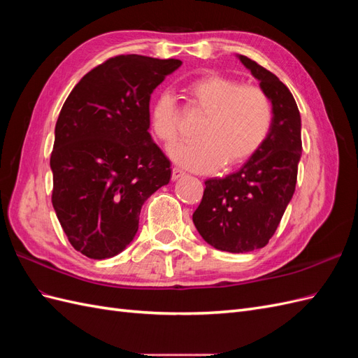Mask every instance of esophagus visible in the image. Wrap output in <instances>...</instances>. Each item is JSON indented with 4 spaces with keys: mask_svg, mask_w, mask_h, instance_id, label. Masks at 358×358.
<instances>
[{
    "mask_svg": "<svg viewBox=\"0 0 358 358\" xmlns=\"http://www.w3.org/2000/svg\"><path fill=\"white\" fill-rule=\"evenodd\" d=\"M182 176H185V173H183L180 169L175 167V169L171 170V179H173V180H178V179L182 178Z\"/></svg>",
    "mask_w": 358,
    "mask_h": 358,
    "instance_id": "obj_1",
    "label": "esophagus"
}]
</instances>
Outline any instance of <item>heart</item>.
<instances>
[{
	"instance_id": "heart-1",
	"label": "heart",
	"mask_w": 358,
	"mask_h": 358,
	"mask_svg": "<svg viewBox=\"0 0 358 358\" xmlns=\"http://www.w3.org/2000/svg\"><path fill=\"white\" fill-rule=\"evenodd\" d=\"M183 92L192 109L204 116L194 131V142L173 150V159L194 171L233 169L264 145L273 124L268 95L255 85L209 73L189 80ZM150 131L171 149L179 142V109L167 92L149 107Z\"/></svg>"
}]
</instances>
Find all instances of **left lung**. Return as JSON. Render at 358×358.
<instances>
[{"mask_svg": "<svg viewBox=\"0 0 358 358\" xmlns=\"http://www.w3.org/2000/svg\"><path fill=\"white\" fill-rule=\"evenodd\" d=\"M237 57L272 101V129L241 170L204 182L192 221L213 248L242 254L268 243L292 199L301 155V119L294 96L273 73L248 57Z\"/></svg>", "mask_w": 358, "mask_h": 358, "instance_id": "8db88e82", "label": "left lung"}]
</instances>
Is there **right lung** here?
Returning a JSON list of instances; mask_svg holds the SVG:
<instances>
[{"instance_id":"right-lung-1","label":"right lung","mask_w":358,"mask_h":358,"mask_svg":"<svg viewBox=\"0 0 358 358\" xmlns=\"http://www.w3.org/2000/svg\"><path fill=\"white\" fill-rule=\"evenodd\" d=\"M179 59L119 55L86 73L64 103L50 155L52 204L71 246L94 259L122 252L143 203L170 182L149 134V101Z\"/></svg>"}]
</instances>
